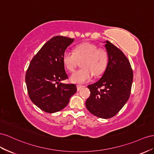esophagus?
I'll use <instances>...</instances> for the list:
<instances>
[{"mask_svg": "<svg viewBox=\"0 0 154 154\" xmlns=\"http://www.w3.org/2000/svg\"><path fill=\"white\" fill-rule=\"evenodd\" d=\"M83 87H84V86H82V85H77V90L79 91V90L82 88H83Z\"/></svg>", "mask_w": 154, "mask_h": 154, "instance_id": "34e87169", "label": "esophagus"}]
</instances>
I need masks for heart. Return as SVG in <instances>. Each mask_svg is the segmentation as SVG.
<instances>
[{"mask_svg":"<svg viewBox=\"0 0 154 154\" xmlns=\"http://www.w3.org/2000/svg\"><path fill=\"white\" fill-rule=\"evenodd\" d=\"M82 61V68L75 72L70 77L74 83L82 84L89 81L93 74L100 75L106 69L108 63V53L105 48H99L94 44L85 42L75 48L74 51H65L63 61L69 72H73Z\"/></svg>","mask_w":154,"mask_h":154,"instance_id":"b5f03b06","label":"heart"}]
</instances>
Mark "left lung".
<instances>
[{"label":"left lung","instance_id":"8db88e82","mask_svg":"<svg viewBox=\"0 0 154 154\" xmlns=\"http://www.w3.org/2000/svg\"><path fill=\"white\" fill-rule=\"evenodd\" d=\"M105 43L108 63L102 77L88 86L90 95L86 106L95 116L109 119L118 113L128 100L133 71L124 53L109 41Z\"/></svg>","mask_w":154,"mask_h":154}]
</instances>
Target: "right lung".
<instances>
[{
  "instance_id": "add662e5",
  "label": "right lung",
  "mask_w": 154,
  "mask_h": 154,
  "mask_svg": "<svg viewBox=\"0 0 154 154\" xmlns=\"http://www.w3.org/2000/svg\"><path fill=\"white\" fill-rule=\"evenodd\" d=\"M74 38L55 36L46 42L31 60L25 80L31 100L47 113L60 111L77 91L74 84H63L68 79L63 55Z\"/></svg>"
}]
</instances>
